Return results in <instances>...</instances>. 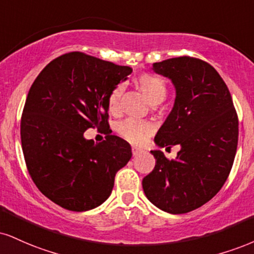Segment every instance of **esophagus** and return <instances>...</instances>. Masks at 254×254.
I'll use <instances>...</instances> for the list:
<instances>
[{"label":"esophagus","mask_w":254,"mask_h":254,"mask_svg":"<svg viewBox=\"0 0 254 254\" xmlns=\"http://www.w3.org/2000/svg\"><path fill=\"white\" fill-rule=\"evenodd\" d=\"M140 152H142V148H139V146H136V145L132 146V154H133V156H137V155L140 154Z\"/></svg>","instance_id":"esophagus-1"}]
</instances>
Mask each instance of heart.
<instances>
[{
	"label": "heart",
	"instance_id": "b5f03b06",
	"mask_svg": "<svg viewBox=\"0 0 254 254\" xmlns=\"http://www.w3.org/2000/svg\"><path fill=\"white\" fill-rule=\"evenodd\" d=\"M136 85L142 91L143 94L152 105H157L166 99L167 86L166 82L157 75L142 74L136 78ZM121 87H116L111 91L108 97V106L111 112H117L121 99ZM118 131L125 139L130 142L143 143L149 136L154 132V125L145 121H137V119H125L118 127Z\"/></svg>",
	"mask_w": 254,
	"mask_h": 254
}]
</instances>
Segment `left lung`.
Wrapping results in <instances>:
<instances>
[{
    "instance_id": "8db88e82",
    "label": "left lung",
    "mask_w": 254,
    "mask_h": 254,
    "mask_svg": "<svg viewBox=\"0 0 254 254\" xmlns=\"http://www.w3.org/2000/svg\"><path fill=\"white\" fill-rule=\"evenodd\" d=\"M169 78L175 103L157 131L160 148L180 145L175 160L151 150L156 164L142 181L145 196L170 214H183L214 197L227 180L238 145V116L227 85L213 66L179 57L152 64Z\"/></svg>"
}]
</instances>
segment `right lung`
I'll list each match as a JSON object with an SVG mask.
<instances>
[{
    "instance_id": "add662e5",
    "label": "right lung",
    "mask_w": 254,
    "mask_h": 254,
    "mask_svg": "<svg viewBox=\"0 0 254 254\" xmlns=\"http://www.w3.org/2000/svg\"><path fill=\"white\" fill-rule=\"evenodd\" d=\"M131 72L129 66L71 52L51 61L33 82L21 118L24 161L39 190L63 208L100 206L132 156L118 136L102 143L84 137L90 127H109V94Z\"/></svg>"
}]
</instances>
